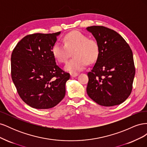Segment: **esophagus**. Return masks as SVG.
<instances>
[{"label": "esophagus", "mask_w": 147, "mask_h": 147, "mask_svg": "<svg viewBox=\"0 0 147 147\" xmlns=\"http://www.w3.org/2000/svg\"><path fill=\"white\" fill-rule=\"evenodd\" d=\"M78 74H76V73H70V76L71 77H77L78 76Z\"/></svg>", "instance_id": "1"}]
</instances>
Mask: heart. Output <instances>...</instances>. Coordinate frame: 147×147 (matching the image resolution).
<instances>
[{
  "label": "heart",
  "mask_w": 147,
  "mask_h": 147,
  "mask_svg": "<svg viewBox=\"0 0 147 147\" xmlns=\"http://www.w3.org/2000/svg\"><path fill=\"white\" fill-rule=\"evenodd\" d=\"M64 44L56 43L52 49L53 55L60 63H65L73 51L74 58L69 60L64 69L70 72L83 70L89 63L95 62L99 55V45L96 40L79 31L65 35Z\"/></svg>",
  "instance_id": "obj_1"
}]
</instances>
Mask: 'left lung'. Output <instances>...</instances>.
<instances>
[{"label":"left lung","instance_id":"8db88e82","mask_svg":"<svg viewBox=\"0 0 147 147\" xmlns=\"http://www.w3.org/2000/svg\"><path fill=\"white\" fill-rule=\"evenodd\" d=\"M86 30L99 45V55L88 73L86 92L97 104L105 107L119 105L131 94L135 66L130 47L116 31L93 26Z\"/></svg>","mask_w":147,"mask_h":147}]
</instances>
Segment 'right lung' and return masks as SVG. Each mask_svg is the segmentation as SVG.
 I'll return each instance as SVG.
<instances>
[{"mask_svg": "<svg viewBox=\"0 0 147 147\" xmlns=\"http://www.w3.org/2000/svg\"><path fill=\"white\" fill-rule=\"evenodd\" d=\"M60 34L26 35L13 50L12 80L21 99L32 108L51 109L65 96L70 74L56 64L52 53Z\"/></svg>", "mask_w": 147, "mask_h": 147, "instance_id": "1", "label": "right lung"}]
</instances>
